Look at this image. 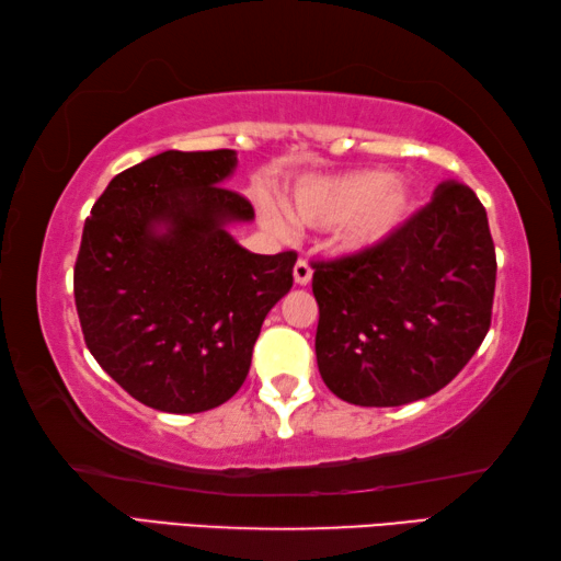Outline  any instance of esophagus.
<instances>
[{
    "mask_svg": "<svg viewBox=\"0 0 561 561\" xmlns=\"http://www.w3.org/2000/svg\"><path fill=\"white\" fill-rule=\"evenodd\" d=\"M294 282H297L299 287H307V284L311 282V267L307 260H299L297 264H294Z\"/></svg>",
    "mask_w": 561,
    "mask_h": 561,
    "instance_id": "obj_1",
    "label": "esophagus"
}]
</instances>
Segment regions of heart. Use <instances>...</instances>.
I'll return each instance as SVG.
<instances>
[{"label": "heart", "mask_w": 561, "mask_h": 561, "mask_svg": "<svg viewBox=\"0 0 561 561\" xmlns=\"http://www.w3.org/2000/svg\"><path fill=\"white\" fill-rule=\"evenodd\" d=\"M411 190L386 170H351L329 178H307L291 190V220L311 230L334 227V250L364 254L383 244L411 215ZM262 220L274 232L289 222L267 197H260Z\"/></svg>", "instance_id": "heart-1"}]
</instances>
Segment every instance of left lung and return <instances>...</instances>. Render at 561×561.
<instances>
[{
    "instance_id": "left-lung-1",
    "label": "left lung",
    "mask_w": 561,
    "mask_h": 561,
    "mask_svg": "<svg viewBox=\"0 0 561 561\" xmlns=\"http://www.w3.org/2000/svg\"><path fill=\"white\" fill-rule=\"evenodd\" d=\"M311 267L317 364L341 401L391 408L438 393L490 329L495 244L485 207L458 180L376 250Z\"/></svg>"
}]
</instances>
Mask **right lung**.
<instances>
[{
	"label": "right lung",
	"mask_w": 561,
	"mask_h": 561,
	"mask_svg": "<svg viewBox=\"0 0 561 561\" xmlns=\"http://www.w3.org/2000/svg\"><path fill=\"white\" fill-rule=\"evenodd\" d=\"M234 150H165L111 180L83 225L73 297L87 346L136 401L203 413L240 391L297 252L254 254L227 225L254 207L225 187Z\"/></svg>",
	"instance_id": "1"
}]
</instances>
